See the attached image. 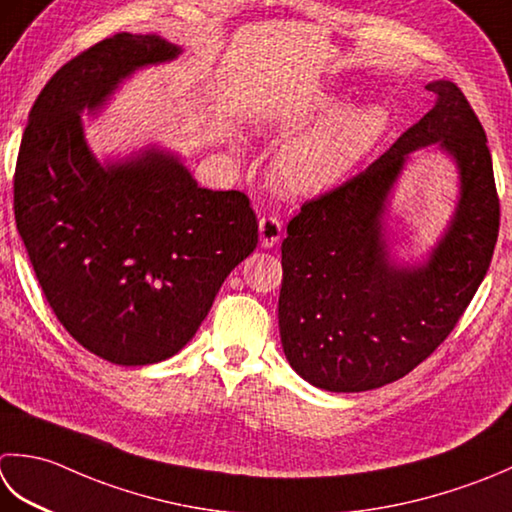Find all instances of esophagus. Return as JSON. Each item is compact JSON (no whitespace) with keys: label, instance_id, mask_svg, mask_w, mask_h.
<instances>
[{"label":"esophagus","instance_id":"1","mask_svg":"<svg viewBox=\"0 0 512 512\" xmlns=\"http://www.w3.org/2000/svg\"><path fill=\"white\" fill-rule=\"evenodd\" d=\"M284 235V226L277 217H262L259 219V242L264 248H273L279 244V239Z\"/></svg>","mask_w":512,"mask_h":512}]
</instances>
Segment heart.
Here are the masks:
<instances>
[{"instance_id": "obj_1", "label": "heart", "mask_w": 512, "mask_h": 512, "mask_svg": "<svg viewBox=\"0 0 512 512\" xmlns=\"http://www.w3.org/2000/svg\"><path fill=\"white\" fill-rule=\"evenodd\" d=\"M342 97L319 95L299 106L290 126H312L277 150L273 182L288 195H322L342 184L373 153L388 130L386 108L364 104L346 108Z\"/></svg>"}]
</instances>
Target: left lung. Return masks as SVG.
I'll use <instances>...</instances> for the list:
<instances>
[{
    "label": "left lung",
    "instance_id": "1",
    "mask_svg": "<svg viewBox=\"0 0 512 512\" xmlns=\"http://www.w3.org/2000/svg\"><path fill=\"white\" fill-rule=\"evenodd\" d=\"M435 106L362 173L304 202L282 242L279 335L288 364L330 393H362L408 375L450 335L484 282L499 233L486 133L457 84L426 86ZM453 154L463 195L424 267L387 262L381 215L407 155Z\"/></svg>",
    "mask_w": 512,
    "mask_h": 512
}]
</instances>
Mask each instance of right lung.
Masks as SVG:
<instances>
[{
    "label": "right lung",
    "instance_id": "obj_1",
    "mask_svg": "<svg viewBox=\"0 0 512 512\" xmlns=\"http://www.w3.org/2000/svg\"><path fill=\"white\" fill-rule=\"evenodd\" d=\"M177 55L159 35L117 33L86 48L35 99L17 155L15 222L46 302L75 342L119 366L182 350L257 248L239 190L199 188L162 150L102 166L86 146L79 113L133 70Z\"/></svg>",
    "mask_w": 512,
    "mask_h": 512
}]
</instances>
